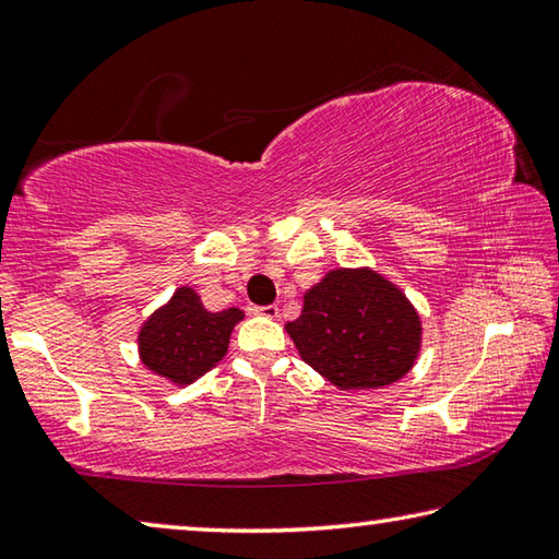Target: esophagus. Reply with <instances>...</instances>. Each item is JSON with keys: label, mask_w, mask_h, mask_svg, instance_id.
<instances>
[{"label": "esophagus", "mask_w": 559, "mask_h": 559, "mask_svg": "<svg viewBox=\"0 0 559 559\" xmlns=\"http://www.w3.org/2000/svg\"><path fill=\"white\" fill-rule=\"evenodd\" d=\"M253 313L261 318H278V306H257L253 308Z\"/></svg>", "instance_id": "obj_1"}]
</instances>
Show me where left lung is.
Here are the masks:
<instances>
[{
    "label": "left lung",
    "instance_id": "1",
    "mask_svg": "<svg viewBox=\"0 0 559 559\" xmlns=\"http://www.w3.org/2000/svg\"><path fill=\"white\" fill-rule=\"evenodd\" d=\"M300 357L340 390H377L412 370L421 320L404 293L370 269H337L286 323Z\"/></svg>",
    "mask_w": 559,
    "mask_h": 559
}]
</instances>
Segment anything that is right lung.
<instances>
[{"instance_id": "1", "label": "right lung", "mask_w": 559, "mask_h": 559, "mask_svg": "<svg viewBox=\"0 0 559 559\" xmlns=\"http://www.w3.org/2000/svg\"><path fill=\"white\" fill-rule=\"evenodd\" d=\"M241 318L239 308L212 313L192 288H177L167 306L140 328V359L169 382L192 384L226 355L231 330Z\"/></svg>"}]
</instances>
